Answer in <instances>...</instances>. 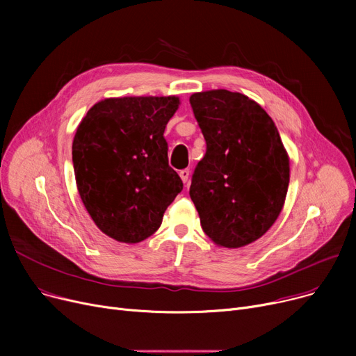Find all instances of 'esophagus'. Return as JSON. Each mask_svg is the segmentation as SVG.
I'll list each match as a JSON object with an SVG mask.
<instances>
[{"instance_id":"obj_1","label":"esophagus","mask_w":356,"mask_h":356,"mask_svg":"<svg viewBox=\"0 0 356 356\" xmlns=\"http://www.w3.org/2000/svg\"><path fill=\"white\" fill-rule=\"evenodd\" d=\"M179 175H180V179L183 180V183H188V181H189L191 172L188 170V168H184V170H180V172H179Z\"/></svg>"}]
</instances>
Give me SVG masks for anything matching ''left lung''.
<instances>
[{
  "label": "left lung",
  "mask_w": 356,
  "mask_h": 356,
  "mask_svg": "<svg viewBox=\"0 0 356 356\" xmlns=\"http://www.w3.org/2000/svg\"><path fill=\"white\" fill-rule=\"evenodd\" d=\"M207 154L192 176L200 225L216 245L239 248L263 236L284 207L290 160L267 112L239 92L191 97Z\"/></svg>",
  "instance_id": "obj_1"
}]
</instances>
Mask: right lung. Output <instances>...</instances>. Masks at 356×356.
Masks as SVG:
<instances>
[{"mask_svg":"<svg viewBox=\"0 0 356 356\" xmlns=\"http://www.w3.org/2000/svg\"><path fill=\"white\" fill-rule=\"evenodd\" d=\"M179 105L177 97L106 98L76 129L72 160L81 199L95 225L118 242L153 235L183 189L163 136Z\"/></svg>","mask_w":356,"mask_h":356,"instance_id":"obj_1","label":"right lung"}]
</instances>
